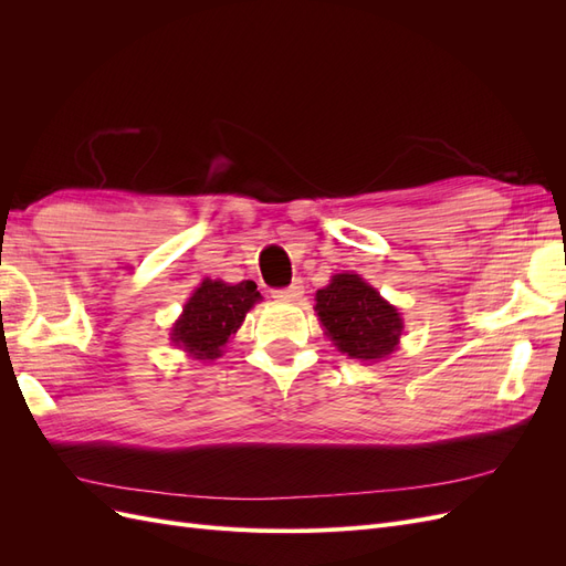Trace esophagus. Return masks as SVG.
Segmentation results:
<instances>
[{"instance_id":"34e87169","label":"esophagus","mask_w":566,"mask_h":566,"mask_svg":"<svg viewBox=\"0 0 566 566\" xmlns=\"http://www.w3.org/2000/svg\"><path fill=\"white\" fill-rule=\"evenodd\" d=\"M271 295L276 297V300H283V302H297L304 295V285H302V281H293V285L281 287V290H273Z\"/></svg>"}]
</instances>
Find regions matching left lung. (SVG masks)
I'll return each instance as SVG.
<instances>
[{"label":"left lung","instance_id":"left-lung-1","mask_svg":"<svg viewBox=\"0 0 566 566\" xmlns=\"http://www.w3.org/2000/svg\"><path fill=\"white\" fill-rule=\"evenodd\" d=\"M314 310L325 335L349 358L373 361L389 356L399 345L401 314L358 273H335L316 293Z\"/></svg>","mask_w":566,"mask_h":566}]
</instances>
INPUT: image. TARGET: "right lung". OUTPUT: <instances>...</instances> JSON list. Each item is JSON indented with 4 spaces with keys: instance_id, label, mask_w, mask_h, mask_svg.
Here are the masks:
<instances>
[{
    "instance_id": "1",
    "label": "right lung",
    "mask_w": 566,
    "mask_h": 566,
    "mask_svg": "<svg viewBox=\"0 0 566 566\" xmlns=\"http://www.w3.org/2000/svg\"><path fill=\"white\" fill-rule=\"evenodd\" d=\"M262 300L252 281L224 283L205 279L184 304V314L172 325V342L193 358H217L231 335L241 328L245 314Z\"/></svg>"
}]
</instances>
